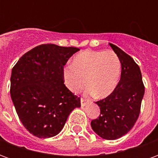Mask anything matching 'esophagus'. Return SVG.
Masks as SVG:
<instances>
[{
  "label": "esophagus",
  "instance_id": "obj_1",
  "mask_svg": "<svg viewBox=\"0 0 158 158\" xmlns=\"http://www.w3.org/2000/svg\"><path fill=\"white\" fill-rule=\"evenodd\" d=\"M89 102L88 101V100L84 99V98H81V99H80V103H81V106H86V105H87V104H88Z\"/></svg>",
  "mask_w": 158,
  "mask_h": 158
}]
</instances>
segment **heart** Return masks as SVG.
<instances>
[{"mask_svg": "<svg viewBox=\"0 0 158 158\" xmlns=\"http://www.w3.org/2000/svg\"><path fill=\"white\" fill-rule=\"evenodd\" d=\"M120 73L121 61L115 52L86 50L73 58L72 66L63 69V79L72 92H79L86 83L87 95L105 98L116 89Z\"/></svg>", "mask_w": 158, "mask_h": 158, "instance_id": "heart-1", "label": "heart"}]
</instances>
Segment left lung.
<instances>
[{"label":"left lung","mask_w":158,"mask_h":158,"mask_svg":"<svg viewBox=\"0 0 158 158\" xmlns=\"http://www.w3.org/2000/svg\"><path fill=\"white\" fill-rule=\"evenodd\" d=\"M121 61V78L109 96L96 102L101 114L91 121L94 132L105 139H117L132 129L138 119L145 87L139 66L134 59L109 43Z\"/></svg>","instance_id":"obj_1"}]
</instances>
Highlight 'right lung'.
Wrapping results in <instances>:
<instances>
[{
    "instance_id": "obj_1",
    "label": "right lung",
    "mask_w": 158,
    "mask_h": 158,
    "mask_svg": "<svg viewBox=\"0 0 158 158\" xmlns=\"http://www.w3.org/2000/svg\"><path fill=\"white\" fill-rule=\"evenodd\" d=\"M76 47L36 46L20 57L11 75V98L25 129L38 138L58 135L80 98L64 85L63 67Z\"/></svg>"
}]
</instances>
